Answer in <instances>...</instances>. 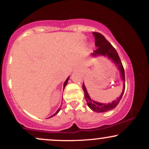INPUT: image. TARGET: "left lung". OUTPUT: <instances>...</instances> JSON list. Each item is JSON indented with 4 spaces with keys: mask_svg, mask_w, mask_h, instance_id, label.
Segmentation results:
<instances>
[{
    "mask_svg": "<svg viewBox=\"0 0 149 149\" xmlns=\"http://www.w3.org/2000/svg\"><path fill=\"white\" fill-rule=\"evenodd\" d=\"M93 35L95 36V45H96V47H97V49L96 50L94 51L93 53H92V55H104L107 56L108 57L111 59L118 66V68L120 72L122 80L125 82L124 68L122 64V62H121L120 61V59L118 54V52H116V49L113 47L111 44L108 41L102 34L98 33V32H93ZM83 92H84L85 98V100H86L87 104H88V107H90L92 111H94L95 112L104 113L107 112L108 111L112 110V109H113L118 104L119 102L120 101L121 98H122L123 95L125 91V86L120 96L117 100H114L113 102H111V103L109 104H102L92 100L91 98L89 96L88 91H87L84 84H83Z\"/></svg>",
    "mask_w": 149,
    "mask_h": 149,
    "instance_id": "left-lung-1",
    "label": "left lung"
}]
</instances>
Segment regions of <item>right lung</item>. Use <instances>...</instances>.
Segmentation results:
<instances>
[{
	"instance_id": "add662e5",
	"label": "right lung",
	"mask_w": 149,
	"mask_h": 149,
	"mask_svg": "<svg viewBox=\"0 0 149 149\" xmlns=\"http://www.w3.org/2000/svg\"><path fill=\"white\" fill-rule=\"evenodd\" d=\"M69 77H68V78H67V79L66 80V81H65V83H64V88H65V86H66V84H67V83H68V80H69ZM59 111H60V109H58V110L57 111H56L55 113H54V114H53L52 116H51L50 117H49V118H51V117H52V116H55L56 114H57V113H58V112H59Z\"/></svg>"
}]
</instances>
